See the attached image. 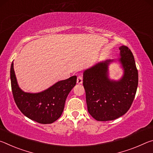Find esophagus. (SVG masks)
Wrapping results in <instances>:
<instances>
[{"label":"esophagus","instance_id":"34e87169","mask_svg":"<svg viewBox=\"0 0 153 153\" xmlns=\"http://www.w3.org/2000/svg\"><path fill=\"white\" fill-rule=\"evenodd\" d=\"M83 82V77L82 76H79L77 78V84H81Z\"/></svg>","mask_w":153,"mask_h":153}]
</instances>
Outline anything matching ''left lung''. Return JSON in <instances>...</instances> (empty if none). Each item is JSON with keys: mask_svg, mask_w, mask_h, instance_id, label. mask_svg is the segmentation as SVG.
Wrapping results in <instances>:
<instances>
[{"mask_svg": "<svg viewBox=\"0 0 153 153\" xmlns=\"http://www.w3.org/2000/svg\"><path fill=\"white\" fill-rule=\"evenodd\" d=\"M119 49L120 58L100 61L83 73L88 111L97 121L120 117L129 109L135 97L138 74L134 55L126 46ZM114 62L123 70V76L117 80H111L108 75V66Z\"/></svg>", "mask_w": 153, "mask_h": 153, "instance_id": "8db88e82", "label": "left lung"}]
</instances>
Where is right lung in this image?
Here are the masks:
<instances>
[{"instance_id": "1", "label": "right lung", "mask_w": 153, "mask_h": 153, "mask_svg": "<svg viewBox=\"0 0 153 153\" xmlns=\"http://www.w3.org/2000/svg\"><path fill=\"white\" fill-rule=\"evenodd\" d=\"M13 95L17 107L30 120L42 124L52 123L63 113L66 98L76 84L77 77L59 81L37 93L25 92L20 88L15 76L13 62L10 71Z\"/></svg>"}]
</instances>
